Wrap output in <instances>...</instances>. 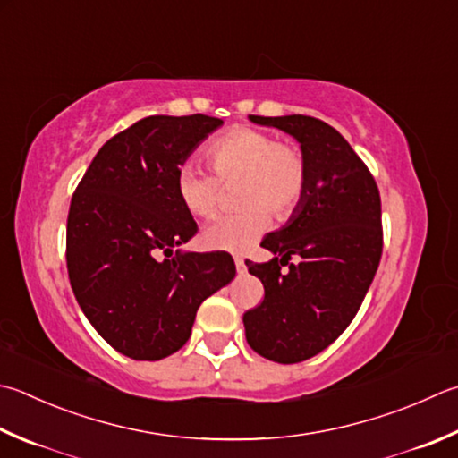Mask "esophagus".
Listing matches in <instances>:
<instances>
[{"mask_svg":"<svg viewBox=\"0 0 458 458\" xmlns=\"http://www.w3.org/2000/svg\"><path fill=\"white\" fill-rule=\"evenodd\" d=\"M235 267H237V273H239V275L245 273V261H243V257L235 255Z\"/></svg>","mask_w":458,"mask_h":458,"instance_id":"obj_1","label":"esophagus"}]
</instances>
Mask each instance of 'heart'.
<instances>
[{
  "instance_id": "obj_1",
  "label": "heart",
  "mask_w": 458,
  "mask_h": 458,
  "mask_svg": "<svg viewBox=\"0 0 458 458\" xmlns=\"http://www.w3.org/2000/svg\"><path fill=\"white\" fill-rule=\"evenodd\" d=\"M213 175L193 163L177 169L175 193L193 217L217 213L223 187L239 185L237 201L245 211L219 217L205 227L203 245L211 251L243 253L269 229L271 213L289 219L305 199L309 161L297 145L257 127H233L205 149Z\"/></svg>"
}]
</instances>
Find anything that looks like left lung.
Wrapping results in <instances>:
<instances>
[{"instance_id": "1", "label": "left lung", "mask_w": 458, "mask_h": 458, "mask_svg": "<svg viewBox=\"0 0 458 458\" xmlns=\"http://www.w3.org/2000/svg\"><path fill=\"white\" fill-rule=\"evenodd\" d=\"M249 119L295 137L309 161L305 199L287 225L261 241L275 257L245 261L265 287L261 305L243 315L249 347L293 365L329 347L363 303L383 255L381 195L363 159L329 123L309 115ZM284 264L289 272L280 271Z\"/></svg>"}]
</instances>
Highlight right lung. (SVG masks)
<instances>
[{
	"mask_svg": "<svg viewBox=\"0 0 458 458\" xmlns=\"http://www.w3.org/2000/svg\"><path fill=\"white\" fill-rule=\"evenodd\" d=\"M221 123L201 114L140 119L103 145L72 197L69 283L95 331L125 357L174 355L199 305L235 277L223 251L174 257L197 233L177 199V169Z\"/></svg>",
	"mask_w": 458,
	"mask_h": 458,
	"instance_id": "1",
	"label": "right lung"
}]
</instances>
